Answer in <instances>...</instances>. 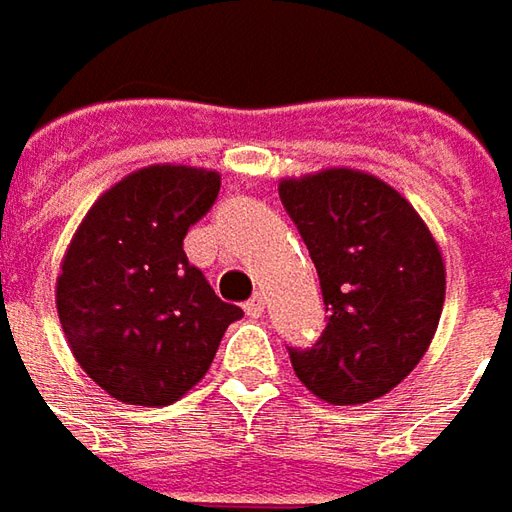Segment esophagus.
Wrapping results in <instances>:
<instances>
[{
    "mask_svg": "<svg viewBox=\"0 0 512 512\" xmlns=\"http://www.w3.org/2000/svg\"><path fill=\"white\" fill-rule=\"evenodd\" d=\"M245 313L250 316V319H259V316L265 313V299H262L259 293H256V296H250V299L245 302Z\"/></svg>",
    "mask_w": 512,
    "mask_h": 512,
    "instance_id": "obj_1",
    "label": "esophagus"
}]
</instances>
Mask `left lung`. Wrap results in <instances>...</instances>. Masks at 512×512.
Returning a JSON list of instances; mask_svg holds the SVG:
<instances>
[{"mask_svg":"<svg viewBox=\"0 0 512 512\" xmlns=\"http://www.w3.org/2000/svg\"><path fill=\"white\" fill-rule=\"evenodd\" d=\"M279 196L319 273L327 325L310 347H287L310 393L364 404L419 364L439 327L444 262L399 190L359 170L285 179Z\"/></svg>","mask_w":512,"mask_h":512,"instance_id":"obj_1","label":"left lung"}]
</instances>
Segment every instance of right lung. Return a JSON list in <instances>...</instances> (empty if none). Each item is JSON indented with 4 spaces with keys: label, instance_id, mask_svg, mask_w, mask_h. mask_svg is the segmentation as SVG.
I'll use <instances>...</instances> for the list:
<instances>
[{
    "label": "right lung",
    "instance_id": "right-lung-1",
    "mask_svg": "<svg viewBox=\"0 0 512 512\" xmlns=\"http://www.w3.org/2000/svg\"><path fill=\"white\" fill-rule=\"evenodd\" d=\"M219 173L153 165L90 207L56 282V310L82 370L128 404L179 402L242 307L187 262L185 236L219 196Z\"/></svg>",
    "mask_w": 512,
    "mask_h": 512
}]
</instances>
